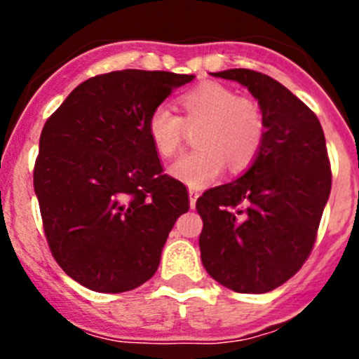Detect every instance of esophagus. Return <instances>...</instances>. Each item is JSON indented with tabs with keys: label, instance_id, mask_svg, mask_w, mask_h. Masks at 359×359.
Wrapping results in <instances>:
<instances>
[{
	"label": "esophagus",
	"instance_id": "esophagus-1",
	"mask_svg": "<svg viewBox=\"0 0 359 359\" xmlns=\"http://www.w3.org/2000/svg\"><path fill=\"white\" fill-rule=\"evenodd\" d=\"M198 198H200V193H198L196 189H193V187H191V189H189V205H191V208H194V206H196Z\"/></svg>",
	"mask_w": 359,
	"mask_h": 359
}]
</instances>
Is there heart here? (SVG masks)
Returning a JSON list of instances; mask_svg holds the SVG:
<instances>
[{
  "label": "heart",
  "mask_w": 359,
  "mask_h": 359,
  "mask_svg": "<svg viewBox=\"0 0 359 359\" xmlns=\"http://www.w3.org/2000/svg\"><path fill=\"white\" fill-rule=\"evenodd\" d=\"M184 119L201 123L196 144L200 147L180 154L168 165V173L193 189L219 179L226 163L233 170L248 166L259 154L266 123L259 106L240 99L229 86L206 81L187 90L179 99ZM184 119L166 104H159L147 118V135L161 156H172L182 142Z\"/></svg>",
  "instance_id": "heart-1"
}]
</instances>
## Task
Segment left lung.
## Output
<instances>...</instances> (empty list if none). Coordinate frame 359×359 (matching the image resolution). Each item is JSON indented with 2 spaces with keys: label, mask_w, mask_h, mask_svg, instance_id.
<instances>
[{
  "label": "left lung",
  "mask_w": 359,
  "mask_h": 359,
  "mask_svg": "<svg viewBox=\"0 0 359 359\" xmlns=\"http://www.w3.org/2000/svg\"><path fill=\"white\" fill-rule=\"evenodd\" d=\"M259 102L266 133L250 168L198 198L206 273L240 293H266L288 281L313 250L330 196L332 172L316 114L281 83L250 69L212 72Z\"/></svg>",
  "instance_id": "8db88e82"
}]
</instances>
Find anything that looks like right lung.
<instances>
[{
  "instance_id": "add662e5",
  "label": "right lung",
  "mask_w": 359,
  "mask_h": 359,
  "mask_svg": "<svg viewBox=\"0 0 359 359\" xmlns=\"http://www.w3.org/2000/svg\"><path fill=\"white\" fill-rule=\"evenodd\" d=\"M194 74L123 69L76 86L39 137L34 193L50 250L67 276L121 293L156 273L173 224L189 210L161 175L147 118Z\"/></svg>"
}]
</instances>
